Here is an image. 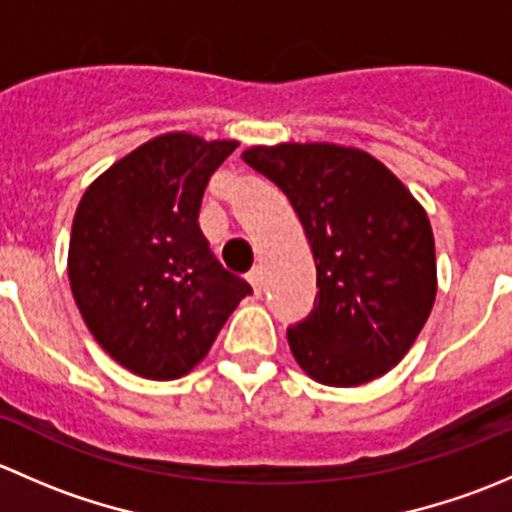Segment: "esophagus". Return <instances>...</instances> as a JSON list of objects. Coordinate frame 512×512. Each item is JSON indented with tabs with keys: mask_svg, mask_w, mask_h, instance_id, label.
<instances>
[{
	"mask_svg": "<svg viewBox=\"0 0 512 512\" xmlns=\"http://www.w3.org/2000/svg\"><path fill=\"white\" fill-rule=\"evenodd\" d=\"M247 282H250L252 289H255V294H262V270L260 267H252V270L247 272Z\"/></svg>",
	"mask_w": 512,
	"mask_h": 512,
	"instance_id": "obj_1",
	"label": "esophagus"
}]
</instances>
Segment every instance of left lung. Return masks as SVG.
Segmentation results:
<instances>
[{"instance_id": "obj_1", "label": "left lung", "mask_w": 512, "mask_h": 512, "mask_svg": "<svg viewBox=\"0 0 512 512\" xmlns=\"http://www.w3.org/2000/svg\"><path fill=\"white\" fill-rule=\"evenodd\" d=\"M299 215L317 297L287 329L297 364L327 386H359L399 364L436 299L426 213L399 178L356 148L280 143L242 153Z\"/></svg>"}]
</instances>
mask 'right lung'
Listing matches in <instances>:
<instances>
[{
	"label": "right lung",
	"mask_w": 512,
	"mask_h": 512,
	"mask_svg": "<svg viewBox=\"0 0 512 512\" xmlns=\"http://www.w3.org/2000/svg\"><path fill=\"white\" fill-rule=\"evenodd\" d=\"M237 148L165 133L89 185L71 227L69 282L94 339L128 371L168 381L213 347L252 287L198 225L208 180Z\"/></svg>",
	"instance_id": "right-lung-1"
}]
</instances>
